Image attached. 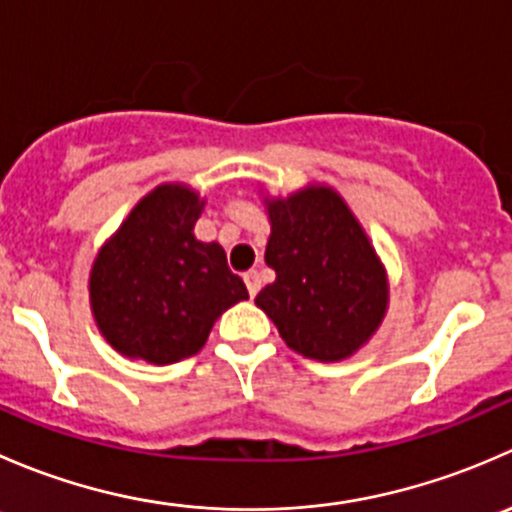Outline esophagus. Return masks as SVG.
Instances as JSON below:
<instances>
[{
	"label": "esophagus",
	"mask_w": 512,
	"mask_h": 512,
	"mask_svg": "<svg viewBox=\"0 0 512 512\" xmlns=\"http://www.w3.org/2000/svg\"><path fill=\"white\" fill-rule=\"evenodd\" d=\"M245 285H247V292H250V297H255V294L260 292V287H262L260 272H257V270L245 272Z\"/></svg>",
	"instance_id": "esophagus-1"
}]
</instances>
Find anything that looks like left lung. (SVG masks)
I'll list each match as a JSON object with an SVG mask.
<instances>
[{
	"label": "left lung",
	"mask_w": 512,
	"mask_h": 512,
	"mask_svg": "<svg viewBox=\"0 0 512 512\" xmlns=\"http://www.w3.org/2000/svg\"><path fill=\"white\" fill-rule=\"evenodd\" d=\"M267 210L265 262L277 277L255 304L297 354L322 361L354 354L386 312L384 267L359 223L329 188L272 200Z\"/></svg>",
	"instance_id": "1"
}]
</instances>
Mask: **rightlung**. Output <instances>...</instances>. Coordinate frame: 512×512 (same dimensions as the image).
<instances>
[{"instance_id":"1","label":"right lung","mask_w":512,"mask_h":512,"mask_svg":"<svg viewBox=\"0 0 512 512\" xmlns=\"http://www.w3.org/2000/svg\"><path fill=\"white\" fill-rule=\"evenodd\" d=\"M203 203L183 185H160L98 252L91 307L121 354L173 364L203 349L215 319L247 299L218 242L193 235Z\"/></svg>"}]
</instances>
